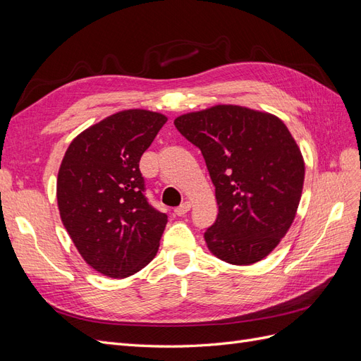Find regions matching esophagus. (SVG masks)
Listing matches in <instances>:
<instances>
[{"label": "esophagus", "mask_w": 361, "mask_h": 361, "mask_svg": "<svg viewBox=\"0 0 361 361\" xmlns=\"http://www.w3.org/2000/svg\"><path fill=\"white\" fill-rule=\"evenodd\" d=\"M190 209H191V202H183L180 206H178L176 209H174V214L180 216V215L187 214Z\"/></svg>", "instance_id": "obj_1"}]
</instances>
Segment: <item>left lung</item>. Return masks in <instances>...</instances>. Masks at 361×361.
Here are the masks:
<instances>
[{"label": "left lung", "instance_id": "obj_1", "mask_svg": "<svg viewBox=\"0 0 361 361\" xmlns=\"http://www.w3.org/2000/svg\"><path fill=\"white\" fill-rule=\"evenodd\" d=\"M174 126L202 150L218 216L204 232L211 253L232 265L267 257L297 214L304 159L281 120L241 105L182 114Z\"/></svg>", "mask_w": 361, "mask_h": 361}]
</instances>
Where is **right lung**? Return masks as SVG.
I'll return each instance as SVG.
<instances>
[{
    "mask_svg": "<svg viewBox=\"0 0 361 361\" xmlns=\"http://www.w3.org/2000/svg\"><path fill=\"white\" fill-rule=\"evenodd\" d=\"M166 122L155 111H118L76 135L61 161V221L82 259L106 277L133 276L157 256L167 215L145 197L140 158Z\"/></svg>",
    "mask_w": 361,
    "mask_h": 361,
    "instance_id": "obj_1",
    "label": "right lung"
}]
</instances>
